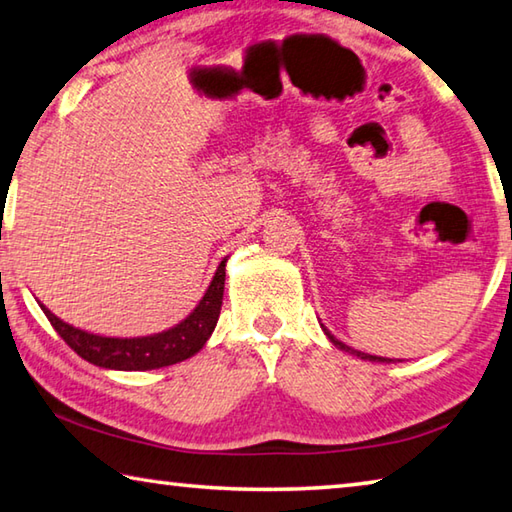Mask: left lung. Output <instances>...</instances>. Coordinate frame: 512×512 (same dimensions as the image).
<instances>
[{"mask_svg":"<svg viewBox=\"0 0 512 512\" xmlns=\"http://www.w3.org/2000/svg\"><path fill=\"white\" fill-rule=\"evenodd\" d=\"M323 332L327 334V339L329 341H332L334 345H336V348H339V350H343V352H350V354H354V357H359V359H363V361H377V363H391V359H384V357H372V354H366V352H359V350H352L350 348V345H345V343H341L339 339H336V336L334 334H329L327 332V329L323 327Z\"/></svg>","mask_w":512,"mask_h":512,"instance_id":"left-lung-1","label":"left lung"}]
</instances>
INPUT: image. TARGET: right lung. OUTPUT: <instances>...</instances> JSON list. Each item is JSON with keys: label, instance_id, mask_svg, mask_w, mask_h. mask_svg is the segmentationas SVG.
Returning <instances> with one entry per match:
<instances>
[{"label": "right lung", "instance_id": "add662e5", "mask_svg": "<svg viewBox=\"0 0 512 512\" xmlns=\"http://www.w3.org/2000/svg\"><path fill=\"white\" fill-rule=\"evenodd\" d=\"M225 262L228 259H223L219 268H216L210 287H207L205 296L198 302L192 314L185 320H180L176 327L164 329V332L151 336L117 339V336L90 334L85 329L60 320L45 305H40V309L45 311V316L60 334V339L79 354V357L94 363V366L108 370H155L173 366V363L194 357L212 336L216 320H219L221 314Z\"/></svg>", "mask_w": 512, "mask_h": 512}]
</instances>
